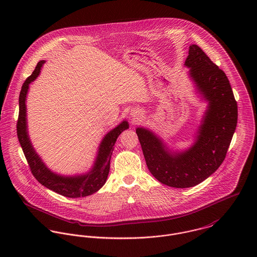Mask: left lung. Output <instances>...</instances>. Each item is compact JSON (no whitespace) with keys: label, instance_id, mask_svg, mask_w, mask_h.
<instances>
[{"label":"left lung","instance_id":"1","mask_svg":"<svg viewBox=\"0 0 257 257\" xmlns=\"http://www.w3.org/2000/svg\"><path fill=\"white\" fill-rule=\"evenodd\" d=\"M196 91L208 103L193 146L174 151L153 132L138 127L150 173L159 182L189 188L210 177L225 158L237 123V105L226 75L196 44L185 60Z\"/></svg>","mask_w":257,"mask_h":257}]
</instances>
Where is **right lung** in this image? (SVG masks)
Listing matches in <instances>:
<instances>
[{"label": "right lung", "instance_id": "right-lung-1", "mask_svg": "<svg viewBox=\"0 0 257 257\" xmlns=\"http://www.w3.org/2000/svg\"><path fill=\"white\" fill-rule=\"evenodd\" d=\"M44 63L45 60H40L37 63L35 71L25 81L20 93V111L17 123L19 142L28 160L32 173L39 183L48 188L49 190H52L57 194L68 198L90 196L99 191L106 183L110 172V156L113 150V146L121 132L128 128V122L126 120H122L104 137L99 146L94 165L89 172L74 176H64L52 172L43 163L42 159L39 157L31 143L27 119L26 101L30 89V84L38 77Z\"/></svg>", "mask_w": 257, "mask_h": 257}]
</instances>
